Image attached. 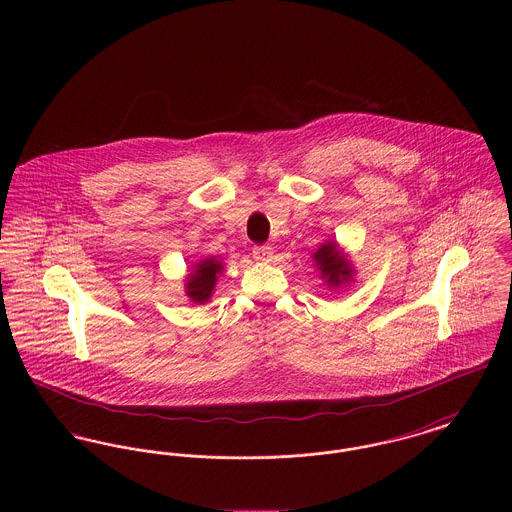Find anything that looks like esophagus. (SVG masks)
Listing matches in <instances>:
<instances>
[{
  "instance_id": "34e87169",
  "label": "esophagus",
  "mask_w": 512,
  "mask_h": 512,
  "mask_svg": "<svg viewBox=\"0 0 512 512\" xmlns=\"http://www.w3.org/2000/svg\"><path fill=\"white\" fill-rule=\"evenodd\" d=\"M252 254H254V258H256L258 262H270V260L274 258V248L268 246V244H264V246H254Z\"/></svg>"
}]
</instances>
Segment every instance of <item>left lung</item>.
Listing matches in <instances>:
<instances>
[{"instance_id": "1", "label": "left lung", "mask_w": 512, "mask_h": 512, "mask_svg": "<svg viewBox=\"0 0 512 512\" xmlns=\"http://www.w3.org/2000/svg\"><path fill=\"white\" fill-rule=\"evenodd\" d=\"M313 264L317 266L319 278H323L327 288L339 290L353 282L355 266L347 258V254L341 250L337 240H325L315 252H313Z\"/></svg>"}]
</instances>
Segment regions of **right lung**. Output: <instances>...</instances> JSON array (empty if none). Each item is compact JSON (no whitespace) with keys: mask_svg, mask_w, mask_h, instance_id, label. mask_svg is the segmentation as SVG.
Instances as JSON below:
<instances>
[{"mask_svg":"<svg viewBox=\"0 0 512 512\" xmlns=\"http://www.w3.org/2000/svg\"><path fill=\"white\" fill-rule=\"evenodd\" d=\"M222 272H224V266L215 256L195 262L191 266V272L185 278V295L193 303H207L213 297Z\"/></svg>","mask_w":512,"mask_h":512,"instance_id":"obj_1","label":"right lung"}]
</instances>
